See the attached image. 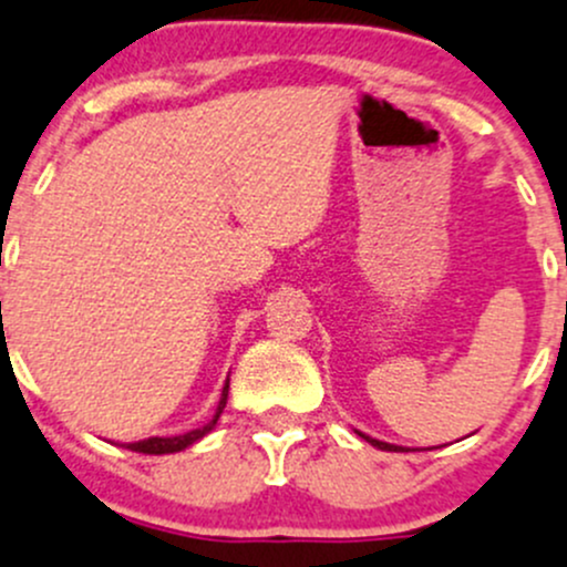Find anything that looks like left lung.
Returning a JSON list of instances; mask_svg holds the SVG:
<instances>
[{"label":"left lung","instance_id":"1","mask_svg":"<svg viewBox=\"0 0 567 567\" xmlns=\"http://www.w3.org/2000/svg\"><path fill=\"white\" fill-rule=\"evenodd\" d=\"M361 434V432H359ZM363 440H367V443H372L374 449H380V451H404V449H399V445H391V443H383V440H374V437H369V434H361Z\"/></svg>","mask_w":567,"mask_h":567}]
</instances>
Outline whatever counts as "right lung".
<instances>
[{
    "label": "right lung",
    "mask_w": 567,
    "mask_h": 567,
    "mask_svg": "<svg viewBox=\"0 0 567 567\" xmlns=\"http://www.w3.org/2000/svg\"><path fill=\"white\" fill-rule=\"evenodd\" d=\"M228 389H230V378L225 380V389H223V396H219L217 413L212 415V421H208V424H204L200 429H193V432L174 434V437H148V440H138V443H127V449L135 451V454H154V456L176 454V451L189 449V445L198 443L200 437H206V434L217 426V419L223 415L225 404H228Z\"/></svg>",
    "instance_id": "right-lung-1"
}]
</instances>
